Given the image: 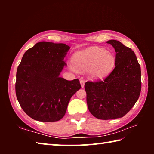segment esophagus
Here are the masks:
<instances>
[{
  "instance_id": "esophagus-1",
  "label": "esophagus",
  "mask_w": 154,
  "mask_h": 154,
  "mask_svg": "<svg viewBox=\"0 0 154 154\" xmlns=\"http://www.w3.org/2000/svg\"><path fill=\"white\" fill-rule=\"evenodd\" d=\"M80 83H81V86L83 88L84 87V84H85V81L83 80V79H81L80 80Z\"/></svg>"
}]
</instances>
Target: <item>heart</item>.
Wrapping results in <instances>:
<instances>
[{"label": "heart", "mask_w": 154, "mask_h": 154, "mask_svg": "<svg viewBox=\"0 0 154 154\" xmlns=\"http://www.w3.org/2000/svg\"><path fill=\"white\" fill-rule=\"evenodd\" d=\"M72 63L82 71L89 70L92 77H103L110 73L116 66V57L105 49L93 47L75 53Z\"/></svg>", "instance_id": "1"}]
</instances>
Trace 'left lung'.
I'll use <instances>...</instances> for the list:
<instances>
[{
	"label": "left lung",
	"mask_w": 154,
	"mask_h": 154,
	"mask_svg": "<svg viewBox=\"0 0 154 154\" xmlns=\"http://www.w3.org/2000/svg\"><path fill=\"white\" fill-rule=\"evenodd\" d=\"M106 43L116 52L115 69L104 79L85 83L88 109L104 120L124 116L135 105L141 90V71L134 52L118 41Z\"/></svg>",
	"instance_id": "left-lung-1"
}]
</instances>
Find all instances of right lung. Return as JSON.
I'll use <instances>...</instances> for the list:
<instances>
[{
	"label": "right lung",
	"instance_id": "right-lung-1",
	"mask_svg": "<svg viewBox=\"0 0 154 154\" xmlns=\"http://www.w3.org/2000/svg\"><path fill=\"white\" fill-rule=\"evenodd\" d=\"M70 47L64 43H36L25 52L17 67L15 93L28 116L43 122H56L66 113L72 96L81 88L79 79L60 77Z\"/></svg>",
	"mask_w": 154,
	"mask_h": 154
}]
</instances>
